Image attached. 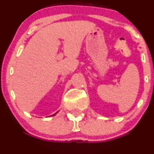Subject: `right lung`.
<instances>
[{"mask_svg":"<svg viewBox=\"0 0 154 154\" xmlns=\"http://www.w3.org/2000/svg\"><path fill=\"white\" fill-rule=\"evenodd\" d=\"M56 115V114H54V115H51V116H54V115Z\"/></svg>","mask_w":154,"mask_h":154,"instance_id":"1","label":"right lung"}]
</instances>
